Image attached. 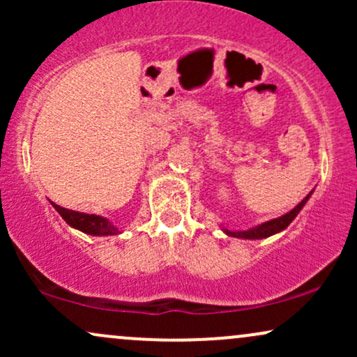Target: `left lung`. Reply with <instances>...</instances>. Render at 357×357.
I'll use <instances>...</instances> for the list:
<instances>
[{"mask_svg":"<svg viewBox=\"0 0 357 357\" xmlns=\"http://www.w3.org/2000/svg\"><path fill=\"white\" fill-rule=\"evenodd\" d=\"M310 195H312V192H309V195H307L305 198L302 199V202L298 203L296 208H294V210L285 213L284 216H278V218H275V220L265 221V223L258 225V227H253V228H250V230H245V231H231V230H227V228H223V231L227 233L228 236H235V238H245V240H261V238H267V236L275 235V233L285 230V228L292 223L294 218L298 215V211L304 208L307 199L310 198Z\"/></svg>","mask_w":357,"mask_h":357,"instance_id":"1","label":"left lung"}]
</instances>
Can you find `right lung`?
I'll return each instance as SVG.
<instances>
[{
	"instance_id": "right-lung-1",
	"label": "right lung",
	"mask_w": 357,
	"mask_h": 357,
	"mask_svg": "<svg viewBox=\"0 0 357 357\" xmlns=\"http://www.w3.org/2000/svg\"><path fill=\"white\" fill-rule=\"evenodd\" d=\"M53 208L60 213V216L70 225L72 228L87 233V235L93 236H107V235H117L119 230L114 227L107 218L99 215H87V213L67 210V208H61L59 204L52 203Z\"/></svg>"
}]
</instances>
